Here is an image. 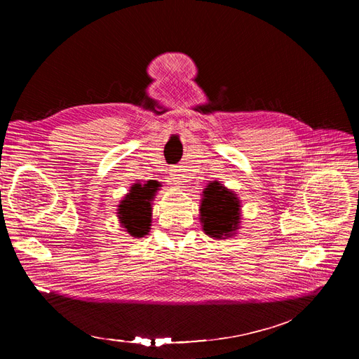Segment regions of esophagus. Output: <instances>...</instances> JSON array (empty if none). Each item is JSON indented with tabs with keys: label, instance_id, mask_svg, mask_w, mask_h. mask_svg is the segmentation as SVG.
<instances>
[{
	"label": "esophagus",
	"instance_id": "obj_1",
	"mask_svg": "<svg viewBox=\"0 0 359 359\" xmlns=\"http://www.w3.org/2000/svg\"><path fill=\"white\" fill-rule=\"evenodd\" d=\"M168 180L170 181V184H180L182 180V169L181 166H175L172 168L168 173Z\"/></svg>",
	"mask_w": 359,
	"mask_h": 359
}]
</instances>
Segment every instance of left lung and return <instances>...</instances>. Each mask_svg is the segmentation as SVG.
Masks as SVG:
<instances>
[{
    "instance_id": "8db88e82",
    "label": "left lung",
    "mask_w": 359,
    "mask_h": 359,
    "mask_svg": "<svg viewBox=\"0 0 359 359\" xmlns=\"http://www.w3.org/2000/svg\"><path fill=\"white\" fill-rule=\"evenodd\" d=\"M199 208L202 229L212 240H226L240 229L241 201L220 181H210L203 189Z\"/></svg>"
}]
</instances>
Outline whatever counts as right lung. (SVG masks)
I'll return each mask as SVG.
<instances>
[{
  "instance_id": "add662e5",
  "label": "right lung",
  "mask_w": 359,
  "mask_h": 359,
  "mask_svg": "<svg viewBox=\"0 0 359 359\" xmlns=\"http://www.w3.org/2000/svg\"><path fill=\"white\" fill-rule=\"evenodd\" d=\"M158 190L156 182L133 184L128 193L118 205V222L123 231L130 236L144 238L151 229L153 222V205L154 196Z\"/></svg>"
}]
</instances>
